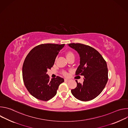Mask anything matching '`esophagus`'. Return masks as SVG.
Returning <instances> with one entry per match:
<instances>
[{
	"label": "esophagus",
	"mask_w": 128,
	"mask_h": 128,
	"mask_svg": "<svg viewBox=\"0 0 128 128\" xmlns=\"http://www.w3.org/2000/svg\"><path fill=\"white\" fill-rule=\"evenodd\" d=\"M64 81H65V82H68L69 81V80H68V79H66V78H65V79H64Z\"/></svg>",
	"instance_id": "34e87169"
}]
</instances>
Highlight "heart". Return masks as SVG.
I'll use <instances>...</instances> for the list:
<instances>
[{
    "mask_svg": "<svg viewBox=\"0 0 128 128\" xmlns=\"http://www.w3.org/2000/svg\"><path fill=\"white\" fill-rule=\"evenodd\" d=\"M65 56H66V57L67 60H69L70 59H74V54L71 51H68V52H66V53L65 54ZM63 74L65 76H67L68 75L67 73L66 72H63Z\"/></svg>",
    "mask_w": 128,
    "mask_h": 128,
    "instance_id": "obj_1",
    "label": "heart"
}]
</instances>
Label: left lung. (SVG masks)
Listing matches in <instances>:
<instances>
[{
	"label": "left lung",
	"instance_id": "left-lung-1",
	"mask_svg": "<svg viewBox=\"0 0 128 128\" xmlns=\"http://www.w3.org/2000/svg\"><path fill=\"white\" fill-rule=\"evenodd\" d=\"M68 46L75 50L80 57V65L76 75L84 76L82 84L71 90L74 96L79 100L88 101L97 97L105 88L108 80V69L106 61L95 48L81 44H69Z\"/></svg>",
	"mask_w": 128,
	"mask_h": 128
}]
</instances>
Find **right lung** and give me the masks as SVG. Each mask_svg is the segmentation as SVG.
<instances>
[{"label": "right lung", "instance_id": "obj_1", "mask_svg": "<svg viewBox=\"0 0 128 128\" xmlns=\"http://www.w3.org/2000/svg\"><path fill=\"white\" fill-rule=\"evenodd\" d=\"M65 44H42L32 49L26 56L22 68L24 84L36 99L48 101L57 94L59 85L64 82L60 76L50 80L46 72Z\"/></svg>", "mask_w": 128, "mask_h": 128}]
</instances>
